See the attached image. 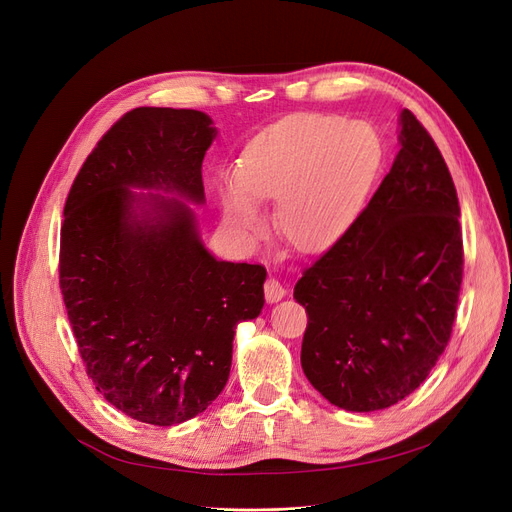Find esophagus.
<instances>
[{
	"instance_id": "34e87169",
	"label": "esophagus",
	"mask_w": 512,
	"mask_h": 512,
	"mask_svg": "<svg viewBox=\"0 0 512 512\" xmlns=\"http://www.w3.org/2000/svg\"><path fill=\"white\" fill-rule=\"evenodd\" d=\"M263 290H265L267 303H278V301H282L286 297V288L276 278H267Z\"/></svg>"
}]
</instances>
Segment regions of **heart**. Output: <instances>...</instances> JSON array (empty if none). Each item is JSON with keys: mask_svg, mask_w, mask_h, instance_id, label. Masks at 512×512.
Masks as SVG:
<instances>
[{"mask_svg": "<svg viewBox=\"0 0 512 512\" xmlns=\"http://www.w3.org/2000/svg\"><path fill=\"white\" fill-rule=\"evenodd\" d=\"M382 164L378 132L340 116H292L247 147L222 188L228 226L242 240L265 228L259 203L278 201L276 226L292 247L326 251L359 218Z\"/></svg>", "mask_w": 512, "mask_h": 512, "instance_id": "heart-1", "label": "heart"}]
</instances>
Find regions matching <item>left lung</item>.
Here are the masks:
<instances>
[{"label":"left lung","instance_id":"obj_1","mask_svg":"<svg viewBox=\"0 0 512 512\" xmlns=\"http://www.w3.org/2000/svg\"><path fill=\"white\" fill-rule=\"evenodd\" d=\"M400 151L355 224L303 272L301 365L332 405L369 413L415 392L450 340L463 282L459 199L446 161L409 112Z\"/></svg>","mask_w":512,"mask_h":512}]
</instances>
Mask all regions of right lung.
Here are the masks:
<instances>
[{"mask_svg":"<svg viewBox=\"0 0 512 512\" xmlns=\"http://www.w3.org/2000/svg\"><path fill=\"white\" fill-rule=\"evenodd\" d=\"M215 134L203 112L137 107L103 134L64 207L60 288L78 353L110 405L151 425L220 396L236 326L265 303V267L215 259L188 205L205 203Z\"/></svg>","mask_w":512,"mask_h":512,"instance_id":"right-lung-1","label":"right lung"}]
</instances>
